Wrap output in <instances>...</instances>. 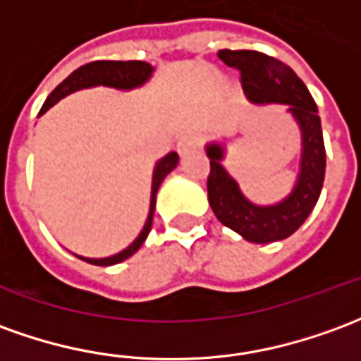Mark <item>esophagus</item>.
Masks as SVG:
<instances>
[{"label":"esophagus","instance_id":"esophagus-1","mask_svg":"<svg viewBox=\"0 0 361 361\" xmlns=\"http://www.w3.org/2000/svg\"><path fill=\"white\" fill-rule=\"evenodd\" d=\"M199 138L195 135H189V137L180 138V142H178V150H180L181 156L189 154V152H193V150H197L199 148Z\"/></svg>","mask_w":361,"mask_h":361}]
</instances>
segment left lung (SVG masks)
Listing matches in <instances>:
<instances>
[{
	"label": "left lung",
	"instance_id": "obj_1",
	"mask_svg": "<svg viewBox=\"0 0 361 361\" xmlns=\"http://www.w3.org/2000/svg\"><path fill=\"white\" fill-rule=\"evenodd\" d=\"M219 58L226 66L240 70L242 90L248 102L287 105V113L301 130V162L297 181L286 199L274 205H256L244 197L238 181L221 164L224 158L223 142H209L205 146L211 160L207 180L209 205L216 219L244 240L256 244L283 240L311 215L324 183L326 152L317 103L301 78L276 58L256 50L228 49L219 50Z\"/></svg>",
	"mask_w": 361,
	"mask_h": 361
}]
</instances>
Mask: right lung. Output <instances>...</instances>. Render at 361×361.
<instances>
[{
  "label": "right lung",
  "instance_id": "1",
  "mask_svg": "<svg viewBox=\"0 0 361 361\" xmlns=\"http://www.w3.org/2000/svg\"><path fill=\"white\" fill-rule=\"evenodd\" d=\"M152 74H154V68L150 66L148 62H140V60H127V62H123V60H97V62H90V64H85V66H80L78 70H74L62 84L58 85L54 92L50 93L39 115L47 113L54 103H58L60 99H64L70 93L80 92V90H85V87L105 85V87H115V90L128 92V90H135V87L145 85L146 82L152 78ZM178 160H180L178 152H170V154L164 156L162 160L156 162L154 173H152L150 209H148L146 223L145 226H142L140 234L128 244L125 250H121L119 254H113V256H107V258H84V256H78V258L84 259V262H90L93 266H113V264H119L123 259L130 258V256L145 244L146 236H148L150 228H152L156 193H158V189L162 185L164 178L178 166Z\"/></svg>",
  "mask_w": 361,
  "mask_h": 361
}]
</instances>
